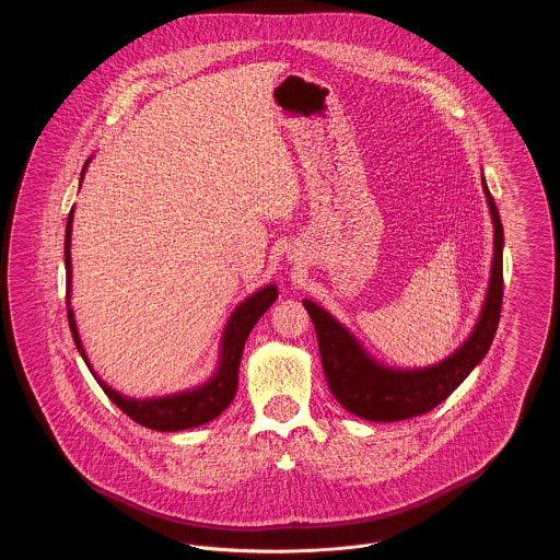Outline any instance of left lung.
Here are the masks:
<instances>
[{
    "label": "left lung",
    "instance_id": "obj_1",
    "mask_svg": "<svg viewBox=\"0 0 560 560\" xmlns=\"http://www.w3.org/2000/svg\"><path fill=\"white\" fill-rule=\"evenodd\" d=\"M482 190L493 222V260L489 285L475 329L464 345L443 361L416 370L388 368L375 361L347 327L320 308L319 304L302 300L317 329L327 386L350 413L370 422H399L422 416L447 399L487 354L495 338L504 298V229L485 176Z\"/></svg>",
    "mask_w": 560,
    "mask_h": 560
}]
</instances>
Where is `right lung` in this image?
<instances>
[{
  "mask_svg": "<svg viewBox=\"0 0 560 560\" xmlns=\"http://www.w3.org/2000/svg\"><path fill=\"white\" fill-rule=\"evenodd\" d=\"M88 163H90V160L85 161V165H83L81 180H83ZM71 233H73V210L67 218V233H65L67 317H69L71 336H73L75 347L80 350L81 359L85 361L88 370L96 377V382L101 384V388L105 390L108 399L113 400L126 416H130L133 422L151 428V430H161V432L187 430V428L201 427V424H208V422L215 420L231 405V400L235 399L237 384H240L241 354H243L245 340H247L249 331L254 329V325L277 300V293H279L277 292V285L270 283L267 288L247 295L240 306L233 311L231 319L224 327L222 340H220L218 368H215V372L208 382H203L195 388L183 390V393H176V395L153 397V399H132V397H126V395L113 390L107 382H103L94 373V370L90 368V361H88L83 345H81L78 323H75V315H73V308H71V275H73V268H71Z\"/></svg>",
  "mask_w": 560,
  "mask_h": 560,
  "instance_id": "add662e5",
  "label": "right lung"
}]
</instances>
